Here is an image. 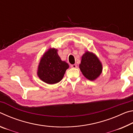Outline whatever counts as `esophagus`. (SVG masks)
<instances>
[{
  "label": "esophagus",
  "mask_w": 133,
  "mask_h": 133,
  "mask_svg": "<svg viewBox=\"0 0 133 133\" xmlns=\"http://www.w3.org/2000/svg\"><path fill=\"white\" fill-rule=\"evenodd\" d=\"M77 67V66L76 64H71V67H72V68H76V67Z\"/></svg>",
  "instance_id": "1"
}]
</instances>
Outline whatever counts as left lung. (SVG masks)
<instances>
[{"instance_id": "obj_1", "label": "left lung", "mask_w": 133, "mask_h": 133, "mask_svg": "<svg viewBox=\"0 0 133 133\" xmlns=\"http://www.w3.org/2000/svg\"><path fill=\"white\" fill-rule=\"evenodd\" d=\"M79 67L84 77L90 80H95L102 71V65L100 60L96 55L89 51L83 55Z\"/></svg>"}]
</instances>
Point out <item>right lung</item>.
<instances>
[{
	"label": "right lung",
	"instance_id": "add662e5",
	"mask_svg": "<svg viewBox=\"0 0 133 133\" xmlns=\"http://www.w3.org/2000/svg\"><path fill=\"white\" fill-rule=\"evenodd\" d=\"M57 51L55 49H49L43 56L38 67V76L48 84H56L61 81L69 67L66 62L61 60Z\"/></svg>",
	"mask_w": 133,
	"mask_h": 133
}]
</instances>
